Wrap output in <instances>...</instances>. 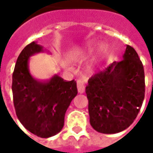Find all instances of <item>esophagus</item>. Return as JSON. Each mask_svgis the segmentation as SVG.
Segmentation results:
<instances>
[{"mask_svg": "<svg viewBox=\"0 0 153 153\" xmlns=\"http://www.w3.org/2000/svg\"><path fill=\"white\" fill-rule=\"evenodd\" d=\"M77 88H78V92L79 93H83L85 92V82L82 79L77 80Z\"/></svg>", "mask_w": 153, "mask_h": 153, "instance_id": "1", "label": "esophagus"}]
</instances>
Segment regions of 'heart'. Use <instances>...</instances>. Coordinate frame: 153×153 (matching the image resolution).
<instances>
[{"label":"heart","mask_w":153,"mask_h":153,"mask_svg":"<svg viewBox=\"0 0 153 153\" xmlns=\"http://www.w3.org/2000/svg\"><path fill=\"white\" fill-rule=\"evenodd\" d=\"M93 46V42H88L84 46H83L82 47H79L78 49H74V50L70 51L69 53L67 54V59L70 60V61H76L79 59L80 57L83 56V55H85L88 52H89L90 51L92 50V47ZM104 48V45L103 44H101L99 46V51H102V49ZM60 65L61 66L65 68V69H67V70H71L72 68L70 66V65L69 62H67L66 60H62L60 62ZM96 68V60L95 59H93L90 61H88L87 65H85V70H86L87 73H92L94 71Z\"/></svg>","instance_id":"1"}]
</instances>
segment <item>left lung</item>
Instances as JSON below:
<instances>
[{
  "mask_svg": "<svg viewBox=\"0 0 153 153\" xmlns=\"http://www.w3.org/2000/svg\"><path fill=\"white\" fill-rule=\"evenodd\" d=\"M86 87L90 125L102 134L130 126L144 99V70L136 51L127 45L121 61L91 77Z\"/></svg>",
  "mask_w": 153,
  "mask_h": 153,
  "instance_id": "left-lung-1",
  "label": "left lung"
}]
</instances>
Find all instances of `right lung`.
I'll return each instance as SVG.
<instances>
[{
    "mask_svg": "<svg viewBox=\"0 0 153 153\" xmlns=\"http://www.w3.org/2000/svg\"><path fill=\"white\" fill-rule=\"evenodd\" d=\"M42 52L43 47L37 42L23 49L12 76V93L15 112L24 127L40 138H50L63 128L65 112L78 91L74 80L66 82L57 74L39 80L32 75L29 58Z\"/></svg>",
    "mask_w": 153,
    "mask_h": 153,
    "instance_id": "add662e5",
    "label": "right lung"
}]
</instances>
